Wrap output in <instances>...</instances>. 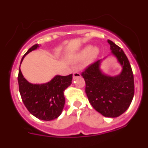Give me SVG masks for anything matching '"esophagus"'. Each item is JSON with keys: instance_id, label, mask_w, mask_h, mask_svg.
<instances>
[{"instance_id": "1", "label": "esophagus", "mask_w": 148, "mask_h": 148, "mask_svg": "<svg viewBox=\"0 0 148 148\" xmlns=\"http://www.w3.org/2000/svg\"><path fill=\"white\" fill-rule=\"evenodd\" d=\"M78 77H81V74L78 71V70H75V71H73V78H78Z\"/></svg>"}]
</instances>
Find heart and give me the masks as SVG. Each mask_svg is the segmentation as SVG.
<instances>
[{"label": "heart", "mask_w": 148, "mask_h": 148, "mask_svg": "<svg viewBox=\"0 0 148 148\" xmlns=\"http://www.w3.org/2000/svg\"><path fill=\"white\" fill-rule=\"evenodd\" d=\"M99 49L96 47H92L91 46H88L87 47L84 48L80 53H78L75 57V59L79 61V60H82L84 58H87V61L88 63H91L97 58L98 55H99Z\"/></svg>", "instance_id": "heart-1"}]
</instances>
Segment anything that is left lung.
Masks as SVG:
<instances>
[{
	"mask_svg": "<svg viewBox=\"0 0 148 148\" xmlns=\"http://www.w3.org/2000/svg\"><path fill=\"white\" fill-rule=\"evenodd\" d=\"M108 42L111 54L121 66V73L115 76L107 75L101 70L102 60H99L86 68L82 75L85 81L87 98L94 109L105 117L116 118L125 113L131 104L134 79L124 51L110 40Z\"/></svg>",
	"mask_w": 148,
	"mask_h": 148,
	"instance_id": "obj_1",
	"label": "left lung"
}]
</instances>
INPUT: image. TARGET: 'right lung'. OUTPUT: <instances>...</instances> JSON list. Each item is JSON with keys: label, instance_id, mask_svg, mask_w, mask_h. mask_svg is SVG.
<instances>
[{"label": "right lung", "instance_id": "right-lung-1", "mask_svg": "<svg viewBox=\"0 0 148 148\" xmlns=\"http://www.w3.org/2000/svg\"><path fill=\"white\" fill-rule=\"evenodd\" d=\"M39 47L35 44L28 49L22 58ZM73 74L66 76L56 75L45 84H31L23 77L21 69L18 73L19 92L23 104L29 112L36 118L51 121L61 114L65 104L64 90L72 84Z\"/></svg>", "mask_w": 148, "mask_h": 148}]
</instances>
